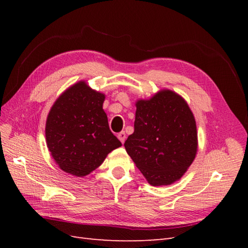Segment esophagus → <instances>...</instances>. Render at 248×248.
Instances as JSON below:
<instances>
[{"label": "esophagus", "instance_id": "esophagus-1", "mask_svg": "<svg viewBox=\"0 0 248 248\" xmlns=\"http://www.w3.org/2000/svg\"><path fill=\"white\" fill-rule=\"evenodd\" d=\"M118 139L121 140V142L122 144H124V141H125V140H126V134H125V132L124 131H121L120 133H118Z\"/></svg>", "mask_w": 248, "mask_h": 248}]
</instances>
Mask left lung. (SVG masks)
Wrapping results in <instances>:
<instances>
[{
  "label": "left lung",
  "mask_w": 248,
  "mask_h": 248,
  "mask_svg": "<svg viewBox=\"0 0 248 248\" xmlns=\"http://www.w3.org/2000/svg\"><path fill=\"white\" fill-rule=\"evenodd\" d=\"M134 131L124 147L152 186L181 179L198 152L196 119L182 96L163 89L136 102Z\"/></svg>",
  "instance_id": "left-lung-1"
}]
</instances>
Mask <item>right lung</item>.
Instances as JSON below:
<instances>
[{
    "instance_id": "add662e5",
    "label": "right lung",
    "mask_w": 248,
    "mask_h": 248,
    "mask_svg": "<svg viewBox=\"0 0 248 248\" xmlns=\"http://www.w3.org/2000/svg\"><path fill=\"white\" fill-rule=\"evenodd\" d=\"M106 95L85 80L72 85L52 104L46 124L49 152L59 168L76 177L89 175L122 144L108 127Z\"/></svg>"
}]
</instances>
